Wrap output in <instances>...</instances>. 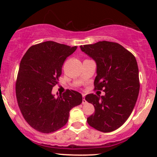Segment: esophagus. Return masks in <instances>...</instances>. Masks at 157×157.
<instances>
[{
    "instance_id": "obj_1",
    "label": "esophagus",
    "mask_w": 157,
    "mask_h": 157,
    "mask_svg": "<svg viewBox=\"0 0 157 157\" xmlns=\"http://www.w3.org/2000/svg\"><path fill=\"white\" fill-rule=\"evenodd\" d=\"M82 97H83V99H82V105H85V104H86L87 102H86V100H85V95H84V94H82Z\"/></svg>"
}]
</instances>
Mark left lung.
Listing matches in <instances>:
<instances>
[{
	"label": "left lung",
	"mask_w": 157,
	"mask_h": 157,
	"mask_svg": "<svg viewBox=\"0 0 157 157\" xmlns=\"http://www.w3.org/2000/svg\"><path fill=\"white\" fill-rule=\"evenodd\" d=\"M81 51L97 65L95 89L105 94L86 95L95 112L87 118L89 125L104 133L111 132L125 123L132 113L140 91L139 69L135 57L117 43L100 41L80 46Z\"/></svg>",
	"instance_id": "obj_1"
}]
</instances>
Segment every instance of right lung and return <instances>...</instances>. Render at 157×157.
Wrapping results in <instances>:
<instances>
[{"instance_id": "add662e5", "label": "right lung", "mask_w": 157, "mask_h": 157, "mask_svg": "<svg viewBox=\"0 0 157 157\" xmlns=\"http://www.w3.org/2000/svg\"><path fill=\"white\" fill-rule=\"evenodd\" d=\"M77 46L46 41L27 50L19 66L15 91L17 104L25 120L34 129L49 134L67 123L69 111L80 105V93L67 90L63 95L52 94L58 82L66 57Z\"/></svg>"}]
</instances>
